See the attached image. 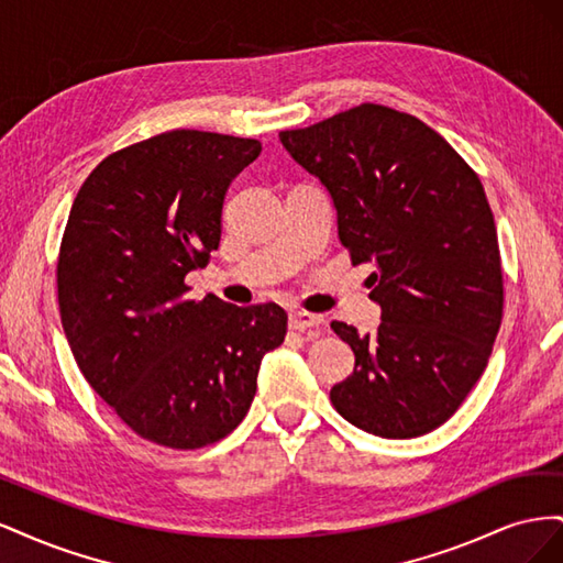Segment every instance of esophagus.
<instances>
[{
  "label": "esophagus",
  "mask_w": 563,
  "mask_h": 563,
  "mask_svg": "<svg viewBox=\"0 0 563 563\" xmlns=\"http://www.w3.org/2000/svg\"><path fill=\"white\" fill-rule=\"evenodd\" d=\"M323 323L321 314H312V312H305V310H294L288 314V327L296 329V331H305V329H319Z\"/></svg>",
  "instance_id": "obj_1"
}]
</instances>
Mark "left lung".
I'll use <instances>...</instances> for the list:
<instances>
[{
  "instance_id": "8db88e82",
  "label": "left lung",
  "mask_w": 563,
  "mask_h": 563,
  "mask_svg": "<svg viewBox=\"0 0 563 563\" xmlns=\"http://www.w3.org/2000/svg\"><path fill=\"white\" fill-rule=\"evenodd\" d=\"M279 141L327 187L354 265L376 263V335L331 329L354 371L331 387L354 428L411 439L444 424L482 378L503 321L498 232L484 185L418 117L376 103Z\"/></svg>"
}]
</instances>
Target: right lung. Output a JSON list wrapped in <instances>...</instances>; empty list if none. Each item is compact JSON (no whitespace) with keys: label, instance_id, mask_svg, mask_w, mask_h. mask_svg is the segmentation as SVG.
<instances>
[{"label":"right lung","instance_id":"1","mask_svg":"<svg viewBox=\"0 0 563 563\" xmlns=\"http://www.w3.org/2000/svg\"><path fill=\"white\" fill-rule=\"evenodd\" d=\"M253 139L176 129L112 152L84 180L58 253L60 321L87 383L129 428L192 451L240 424L265 352L284 343L277 302L190 300Z\"/></svg>","mask_w":563,"mask_h":563}]
</instances>
